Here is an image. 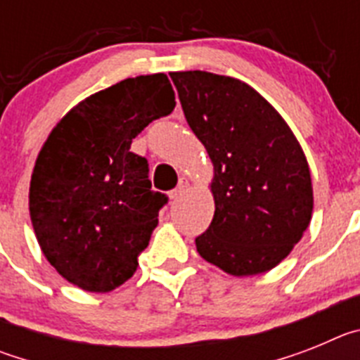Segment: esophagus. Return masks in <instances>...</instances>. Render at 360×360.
Returning <instances> with one entry per match:
<instances>
[{
  "label": "esophagus",
  "mask_w": 360,
  "mask_h": 360,
  "mask_svg": "<svg viewBox=\"0 0 360 360\" xmlns=\"http://www.w3.org/2000/svg\"><path fill=\"white\" fill-rule=\"evenodd\" d=\"M186 189H187V180H186V178H182V180H180V182H178V186L174 187V189L171 191V193H169L171 200L180 198V196H182L184 193H186Z\"/></svg>",
  "instance_id": "1"
}]
</instances>
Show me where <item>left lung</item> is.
I'll return each mask as SVG.
<instances>
[{"instance_id": "obj_1", "label": "left lung", "mask_w": 360, "mask_h": 360, "mask_svg": "<svg viewBox=\"0 0 360 360\" xmlns=\"http://www.w3.org/2000/svg\"><path fill=\"white\" fill-rule=\"evenodd\" d=\"M189 128L212 165L214 216L196 238L205 262L232 276L274 269L307 231L308 162L278 111L249 84L209 72L171 73Z\"/></svg>"}]
</instances>
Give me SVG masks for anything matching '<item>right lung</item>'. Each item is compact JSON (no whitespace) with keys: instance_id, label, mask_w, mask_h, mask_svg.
<instances>
[{"instance_id":"obj_1","label":"right lung","mask_w":360,"mask_h":360,"mask_svg":"<svg viewBox=\"0 0 360 360\" xmlns=\"http://www.w3.org/2000/svg\"><path fill=\"white\" fill-rule=\"evenodd\" d=\"M174 104L164 73L124 79L68 111L41 149L32 225L50 265L82 290H113L139 266L167 195L151 191L148 160L129 148Z\"/></svg>"}]
</instances>
